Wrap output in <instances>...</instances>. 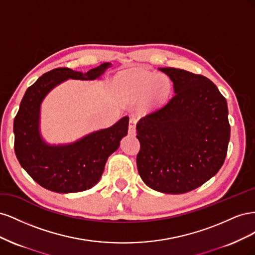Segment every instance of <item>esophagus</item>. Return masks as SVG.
Wrapping results in <instances>:
<instances>
[{
  "mask_svg": "<svg viewBox=\"0 0 255 255\" xmlns=\"http://www.w3.org/2000/svg\"><path fill=\"white\" fill-rule=\"evenodd\" d=\"M136 123H137V118L132 116L129 118V122H128V133L129 134H135V128H136Z\"/></svg>",
  "mask_w": 255,
  "mask_h": 255,
  "instance_id": "obj_1",
  "label": "esophagus"
}]
</instances>
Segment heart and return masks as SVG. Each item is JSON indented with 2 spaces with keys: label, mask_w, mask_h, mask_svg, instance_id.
<instances>
[{
  "label": "heart",
  "mask_w": 255,
  "mask_h": 255,
  "mask_svg": "<svg viewBox=\"0 0 255 255\" xmlns=\"http://www.w3.org/2000/svg\"><path fill=\"white\" fill-rule=\"evenodd\" d=\"M117 88L123 97L134 99L146 96L151 103L160 104L170 96L172 85L164 74L134 70L119 76Z\"/></svg>",
  "instance_id": "obj_1"
}]
</instances>
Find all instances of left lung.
I'll use <instances>...</instances> for the list:
<instances>
[{
  "label": "left lung",
  "mask_w": 255,
  "mask_h": 255,
  "mask_svg": "<svg viewBox=\"0 0 255 255\" xmlns=\"http://www.w3.org/2000/svg\"><path fill=\"white\" fill-rule=\"evenodd\" d=\"M174 84V95L138 121L137 169L142 181L165 194L201 186L225 163L230 140L228 104L205 76L160 68Z\"/></svg>",
  "instance_id": "8db88e82"
}]
</instances>
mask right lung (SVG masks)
Here are the masks:
<instances>
[{
    "mask_svg": "<svg viewBox=\"0 0 255 255\" xmlns=\"http://www.w3.org/2000/svg\"><path fill=\"white\" fill-rule=\"evenodd\" d=\"M111 67V63H104L85 73L69 68L53 69L25 91L13 120L14 153L20 165L40 186L60 194L94 187L101 179L107 158L128 134V117L68 145H48L38 129L40 104L53 87L67 79L96 80Z\"/></svg>",
    "mask_w": 255,
    "mask_h": 255,
    "instance_id": "right-lung-1",
    "label": "right lung"
}]
</instances>
